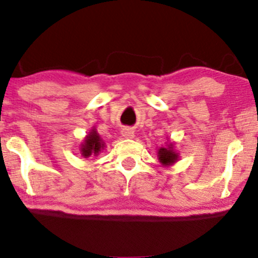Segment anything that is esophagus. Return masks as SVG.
I'll return each mask as SVG.
<instances>
[{
    "instance_id": "1",
    "label": "esophagus",
    "mask_w": 258,
    "mask_h": 258,
    "mask_svg": "<svg viewBox=\"0 0 258 258\" xmlns=\"http://www.w3.org/2000/svg\"><path fill=\"white\" fill-rule=\"evenodd\" d=\"M121 135L124 138H126V139H132V138H134V132L130 128H124L121 130Z\"/></svg>"
}]
</instances>
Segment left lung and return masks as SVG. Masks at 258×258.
I'll return each mask as SVG.
<instances>
[{
    "label": "left lung",
    "instance_id": "left-lung-1",
    "mask_svg": "<svg viewBox=\"0 0 258 258\" xmlns=\"http://www.w3.org/2000/svg\"><path fill=\"white\" fill-rule=\"evenodd\" d=\"M174 144L168 143L166 146H162V148L159 149L157 151V157H159V161L161 162L163 166H170L173 165L174 162L178 160V154L174 150Z\"/></svg>",
    "mask_w": 258,
    "mask_h": 258
}]
</instances>
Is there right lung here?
Wrapping results in <instances>:
<instances>
[{"mask_svg":"<svg viewBox=\"0 0 258 258\" xmlns=\"http://www.w3.org/2000/svg\"><path fill=\"white\" fill-rule=\"evenodd\" d=\"M104 143L101 139L99 134L97 133L96 129L91 130L90 134L85 138L84 144H81V155L84 157H90L91 155L97 156V155L103 150Z\"/></svg>","mask_w":258,"mask_h":258,"instance_id":"obj_1","label":"right lung"}]
</instances>
